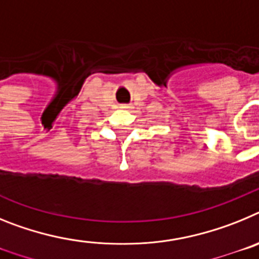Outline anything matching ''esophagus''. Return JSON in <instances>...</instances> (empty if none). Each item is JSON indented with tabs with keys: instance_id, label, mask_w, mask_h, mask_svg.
<instances>
[{
	"instance_id": "34e87169",
	"label": "esophagus",
	"mask_w": 259,
	"mask_h": 259,
	"mask_svg": "<svg viewBox=\"0 0 259 259\" xmlns=\"http://www.w3.org/2000/svg\"><path fill=\"white\" fill-rule=\"evenodd\" d=\"M120 107H122V109H131V106H130V105H127V104L120 105Z\"/></svg>"
}]
</instances>
